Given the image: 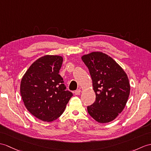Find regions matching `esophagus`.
Segmentation results:
<instances>
[{"label": "esophagus", "instance_id": "obj_1", "mask_svg": "<svg viewBox=\"0 0 151 151\" xmlns=\"http://www.w3.org/2000/svg\"><path fill=\"white\" fill-rule=\"evenodd\" d=\"M80 93H81V90L80 89H77L75 91V94H76V95H78V94H80Z\"/></svg>", "mask_w": 151, "mask_h": 151}]
</instances>
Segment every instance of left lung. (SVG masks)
<instances>
[{
	"instance_id": "1",
	"label": "left lung",
	"mask_w": 151,
	"mask_h": 151,
	"mask_svg": "<svg viewBox=\"0 0 151 151\" xmlns=\"http://www.w3.org/2000/svg\"><path fill=\"white\" fill-rule=\"evenodd\" d=\"M89 69L96 100L89 106V115L99 123L113 121L124 110L130 94L127 74L114 60L101 52L83 55Z\"/></svg>"
}]
</instances>
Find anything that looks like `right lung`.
Returning <instances> with one entry per match:
<instances>
[{
	"label": "right lung",
	"mask_w": 151,
	"mask_h": 151,
	"mask_svg": "<svg viewBox=\"0 0 151 151\" xmlns=\"http://www.w3.org/2000/svg\"><path fill=\"white\" fill-rule=\"evenodd\" d=\"M63 58L45 55L34 62L20 82V94L27 109L44 122H52L64 113L73 93L65 90L59 75Z\"/></svg>",
	"instance_id": "obj_1"
}]
</instances>
